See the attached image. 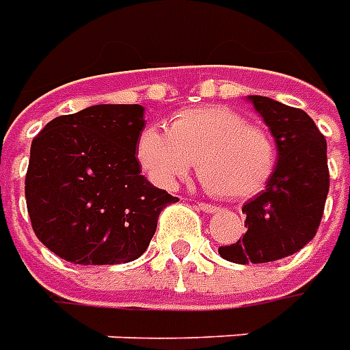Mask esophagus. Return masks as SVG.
Segmentation results:
<instances>
[{
	"label": "esophagus",
	"mask_w": 350,
	"mask_h": 350,
	"mask_svg": "<svg viewBox=\"0 0 350 350\" xmlns=\"http://www.w3.org/2000/svg\"><path fill=\"white\" fill-rule=\"evenodd\" d=\"M197 206H199V208L202 210V212H208V214H214L216 210H219V208H217V206H214V204H208V202H199Z\"/></svg>",
	"instance_id": "1"
}]
</instances>
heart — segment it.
Masks as SVG:
<instances>
[{
	"label": "heart",
	"mask_w": 350,
	"mask_h": 350,
	"mask_svg": "<svg viewBox=\"0 0 350 350\" xmlns=\"http://www.w3.org/2000/svg\"><path fill=\"white\" fill-rule=\"evenodd\" d=\"M138 161L153 182L172 189L197 161L200 180L231 200L258 195L277 170L278 148L269 131L227 106L185 109L168 133L150 126L140 134Z\"/></svg>",
	"instance_id": "obj_1"
}]
</instances>
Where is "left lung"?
<instances>
[{"mask_svg": "<svg viewBox=\"0 0 350 350\" xmlns=\"http://www.w3.org/2000/svg\"><path fill=\"white\" fill-rule=\"evenodd\" d=\"M278 148L277 170L265 189L244 202L243 239L219 246L233 263H267L301 250L312 241L329 189L326 140L303 109L267 96H250Z\"/></svg>", "mask_w": 350, "mask_h": 350, "instance_id": "left-lung-1", "label": "left lung"}]
</instances>
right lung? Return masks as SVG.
<instances>
[{"instance_id":"add662e5","label":"right lung","mask_w":350,"mask_h":350,"mask_svg":"<svg viewBox=\"0 0 350 350\" xmlns=\"http://www.w3.org/2000/svg\"><path fill=\"white\" fill-rule=\"evenodd\" d=\"M138 104H100L53 119L31 140L26 206L33 233L77 265L140 258L176 197L140 174Z\"/></svg>"}]
</instances>
